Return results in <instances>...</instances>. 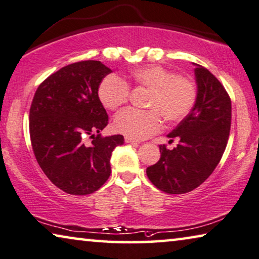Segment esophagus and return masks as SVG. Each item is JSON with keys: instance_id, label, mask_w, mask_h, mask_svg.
I'll use <instances>...</instances> for the list:
<instances>
[{"instance_id": "1", "label": "esophagus", "mask_w": 259, "mask_h": 259, "mask_svg": "<svg viewBox=\"0 0 259 259\" xmlns=\"http://www.w3.org/2000/svg\"><path fill=\"white\" fill-rule=\"evenodd\" d=\"M124 141H125V143H128V144H136V145L140 144V142L135 141V140H133V138H130V137H125Z\"/></svg>"}]
</instances>
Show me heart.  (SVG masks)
Returning <instances> with one entry per match:
<instances>
[{
    "label": "heart",
    "instance_id": "heart-1",
    "mask_svg": "<svg viewBox=\"0 0 259 259\" xmlns=\"http://www.w3.org/2000/svg\"><path fill=\"white\" fill-rule=\"evenodd\" d=\"M130 79L138 87L150 93L146 100L149 110L128 108L114 119V129L133 140L140 141L158 133L163 119L179 122L191 113L195 105L198 90L191 79L177 75L171 69L159 65H150L134 69ZM99 100L103 107L116 110L128 101L130 88L124 80L116 75H108L99 84Z\"/></svg>",
    "mask_w": 259,
    "mask_h": 259
}]
</instances>
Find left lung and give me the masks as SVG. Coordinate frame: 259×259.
<instances>
[{
  "mask_svg": "<svg viewBox=\"0 0 259 259\" xmlns=\"http://www.w3.org/2000/svg\"><path fill=\"white\" fill-rule=\"evenodd\" d=\"M198 96L191 113L167 135L179 144L160 145V158L146 168L150 181L168 194H184L199 187L221 160L231 124V101L221 82L194 64Z\"/></svg>",
  "mask_w": 259,
  "mask_h": 259,
  "instance_id": "8db88e82",
  "label": "left lung"
}]
</instances>
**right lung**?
Returning a JSON list of instances; mask_svg holds the SVG:
<instances>
[{
	"mask_svg": "<svg viewBox=\"0 0 259 259\" xmlns=\"http://www.w3.org/2000/svg\"><path fill=\"white\" fill-rule=\"evenodd\" d=\"M110 72L101 61H79L53 73L34 93L29 116L33 153L51 183L68 194L98 191L110 176L111 152L124 143L122 135H100L108 115L98 90Z\"/></svg>",
	"mask_w": 259,
	"mask_h": 259,
	"instance_id": "right-lung-1",
	"label": "right lung"
}]
</instances>
